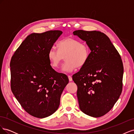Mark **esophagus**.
I'll use <instances>...</instances> for the list:
<instances>
[{
  "mask_svg": "<svg viewBox=\"0 0 134 134\" xmlns=\"http://www.w3.org/2000/svg\"><path fill=\"white\" fill-rule=\"evenodd\" d=\"M68 78H69V80L70 82H71V81L72 80V77H71V75H68Z\"/></svg>",
  "mask_w": 134,
  "mask_h": 134,
  "instance_id": "esophagus-1",
  "label": "esophagus"
}]
</instances>
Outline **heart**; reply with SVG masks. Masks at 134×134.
Instances as JSON below:
<instances>
[{"label":"heart","instance_id":"obj_1","mask_svg":"<svg viewBox=\"0 0 134 134\" xmlns=\"http://www.w3.org/2000/svg\"><path fill=\"white\" fill-rule=\"evenodd\" d=\"M58 50L51 48L48 52L47 57L52 68L59 67L65 57L66 62L62 66V70L70 72L75 68H82L86 64L90 55V50L86 44L78 40L67 38L58 43Z\"/></svg>","mask_w":134,"mask_h":134}]
</instances>
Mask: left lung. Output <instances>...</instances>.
<instances>
[{
    "mask_svg": "<svg viewBox=\"0 0 134 134\" xmlns=\"http://www.w3.org/2000/svg\"><path fill=\"white\" fill-rule=\"evenodd\" d=\"M73 34L86 41L91 51L86 64L72 75L79 108L85 114L99 117L111 110L122 92V60L102 32L78 30Z\"/></svg>",
    "mask_w": 134,
    "mask_h": 134,
    "instance_id": "obj_1",
    "label": "left lung"
}]
</instances>
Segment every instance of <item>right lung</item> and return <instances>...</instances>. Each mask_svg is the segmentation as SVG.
<instances>
[{
	"label": "right lung",
	"instance_id": "add662e5",
	"mask_svg": "<svg viewBox=\"0 0 134 134\" xmlns=\"http://www.w3.org/2000/svg\"><path fill=\"white\" fill-rule=\"evenodd\" d=\"M62 34L55 30L30 34L10 60L12 91L23 108L37 118H45L57 110L69 83L66 75L52 69L47 57Z\"/></svg>",
	"mask_w": 134,
	"mask_h": 134
}]
</instances>
